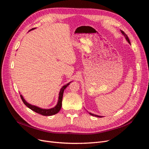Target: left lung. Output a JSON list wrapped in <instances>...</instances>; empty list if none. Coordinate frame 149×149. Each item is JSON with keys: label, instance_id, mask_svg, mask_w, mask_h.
<instances>
[{"label": "left lung", "instance_id": "obj_1", "mask_svg": "<svg viewBox=\"0 0 149 149\" xmlns=\"http://www.w3.org/2000/svg\"><path fill=\"white\" fill-rule=\"evenodd\" d=\"M121 31V33H122V34L124 36V37H126V39L127 40V41L130 44V40H129V37H128V36H127V34L125 33L124 31ZM89 114L90 115H92V116H97V117H102V116H98V115H94V114H93V113H89Z\"/></svg>", "mask_w": 149, "mask_h": 149}]
</instances>
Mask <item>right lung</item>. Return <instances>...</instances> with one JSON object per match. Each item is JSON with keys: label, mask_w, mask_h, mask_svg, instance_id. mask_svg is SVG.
Returning <instances> with one entry per match:
<instances>
[{"label": "right lung", "mask_w": 149, "mask_h": 149, "mask_svg": "<svg viewBox=\"0 0 149 149\" xmlns=\"http://www.w3.org/2000/svg\"><path fill=\"white\" fill-rule=\"evenodd\" d=\"M34 29H35V28L31 29V30H33ZM70 83L66 84V85L62 87V88L61 89V90L60 91V93H59V97H58V101L57 104L56 105V106H55L54 108H52V109H43L39 108V107H38L37 106H33V105H31V104L28 103L26 101L24 100V98H23L22 95H20V97H21V99H22V101L23 102V103H24L28 108L31 109V110H32V111H34L35 112H36L37 113H39V114H41V115H44V116L53 115L54 114L57 113L60 111V109H61V106H62V98H63V95L64 90L66 89V88L70 84Z\"/></svg>", "instance_id": "right-lung-1"}]
</instances>
